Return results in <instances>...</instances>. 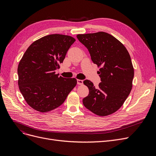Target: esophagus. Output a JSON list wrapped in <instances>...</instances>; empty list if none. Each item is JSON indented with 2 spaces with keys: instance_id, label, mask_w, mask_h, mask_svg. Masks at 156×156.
<instances>
[{
  "instance_id": "esophagus-1",
  "label": "esophagus",
  "mask_w": 156,
  "mask_h": 156,
  "mask_svg": "<svg viewBox=\"0 0 156 156\" xmlns=\"http://www.w3.org/2000/svg\"><path fill=\"white\" fill-rule=\"evenodd\" d=\"M77 84H79V85H82V84H83V80H80V79H77Z\"/></svg>"
}]
</instances>
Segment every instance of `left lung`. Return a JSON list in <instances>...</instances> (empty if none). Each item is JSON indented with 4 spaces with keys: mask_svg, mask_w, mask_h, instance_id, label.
I'll return each mask as SVG.
<instances>
[{
    "mask_svg": "<svg viewBox=\"0 0 156 156\" xmlns=\"http://www.w3.org/2000/svg\"><path fill=\"white\" fill-rule=\"evenodd\" d=\"M77 37L100 68L98 73L101 81L98 88L89 80L83 81L89 89L83 105L98 116L111 115L124 104L132 89L134 69L130 55L119 40L107 32L78 34Z\"/></svg>",
    "mask_w": 156,
    "mask_h": 156,
    "instance_id": "obj_1",
    "label": "left lung"
}]
</instances>
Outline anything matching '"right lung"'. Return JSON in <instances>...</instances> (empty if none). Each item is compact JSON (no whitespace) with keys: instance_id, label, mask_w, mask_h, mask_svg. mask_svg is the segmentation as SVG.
Returning a JSON list of instances; mask_svg holds the SVG:
<instances>
[{"instance_id":"1","label":"right lung","mask_w":156,"mask_h":156,"mask_svg":"<svg viewBox=\"0 0 156 156\" xmlns=\"http://www.w3.org/2000/svg\"><path fill=\"white\" fill-rule=\"evenodd\" d=\"M75 39L63 34H50L28 48L17 68L18 85L27 104L47 112L60 106L76 86L75 78L55 73Z\"/></svg>"}]
</instances>
